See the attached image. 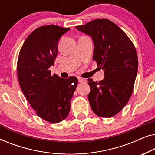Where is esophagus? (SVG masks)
<instances>
[{
  "instance_id": "obj_1",
  "label": "esophagus",
  "mask_w": 155,
  "mask_h": 155,
  "mask_svg": "<svg viewBox=\"0 0 155 155\" xmlns=\"http://www.w3.org/2000/svg\"><path fill=\"white\" fill-rule=\"evenodd\" d=\"M78 82H80V83H83V82H87V80L85 79H83V78H78Z\"/></svg>"
}]
</instances>
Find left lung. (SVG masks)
Here are the masks:
<instances>
[{"instance_id": "8db88e82", "label": "left lung", "mask_w": 155, "mask_h": 155, "mask_svg": "<svg viewBox=\"0 0 155 155\" xmlns=\"http://www.w3.org/2000/svg\"><path fill=\"white\" fill-rule=\"evenodd\" d=\"M75 28L92 38L93 60L104 71L99 82L88 79V100L98 116L111 118L121 111L130 98L138 60L135 46L124 31L107 19H97Z\"/></svg>"}]
</instances>
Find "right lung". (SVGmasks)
<instances>
[{
	"instance_id": "right-lung-1",
	"label": "right lung",
	"mask_w": 155,
	"mask_h": 155,
	"mask_svg": "<svg viewBox=\"0 0 155 155\" xmlns=\"http://www.w3.org/2000/svg\"><path fill=\"white\" fill-rule=\"evenodd\" d=\"M70 28L57 25L40 27L25 40L19 54L18 75L21 90L37 116L56 124L66 118L78 85L77 78L63 79L51 75L58 44Z\"/></svg>"
}]
</instances>
